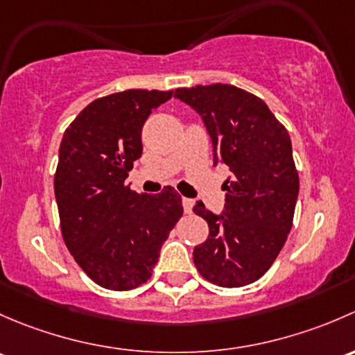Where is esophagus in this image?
<instances>
[{
	"label": "esophagus",
	"mask_w": 355,
	"mask_h": 355,
	"mask_svg": "<svg viewBox=\"0 0 355 355\" xmlns=\"http://www.w3.org/2000/svg\"><path fill=\"white\" fill-rule=\"evenodd\" d=\"M182 208H184L186 214H191V210H193V200H191V198H182Z\"/></svg>",
	"instance_id": "esophagus-1"
}]
</instances>
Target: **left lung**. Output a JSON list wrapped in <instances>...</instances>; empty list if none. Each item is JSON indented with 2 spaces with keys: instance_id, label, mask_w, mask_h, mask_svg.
Returning <instances> with one entry per match:
<instances>
[{
  "instance_id": "8db88e82",
  "label": "left lung",
  "mask_w": 355,
  "mask_h": 355,
  "mask_svg": "<svg viewBox=\"0 0 355 355\" xmlns=\"http://www.w3.org/2000/svg\"><path fill=\"white\" fill-rule=\"evenodd\" d=\"M174 97L202 116L214 164H225L220 215L196 202L208 239L193 251L200 275L220 287L258 280L279 257L291 232L299 176L287 130L261 98L225 83L178 89Z\"/></svg>"
}]
</instances>
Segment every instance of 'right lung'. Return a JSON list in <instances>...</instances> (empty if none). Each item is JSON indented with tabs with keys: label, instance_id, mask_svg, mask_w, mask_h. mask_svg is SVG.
<instances>
[{
	"label": "right lung",
	"instance_id": "1",
	"mask_svg": "<svg viewBox=\"0 0 355 355\" xmlns=\"http://www.w3.org/2000/svg\"><path fill=\"white\" fill-rule=\"evenodd\" d=\"M173 90L131 89L90 102L60 145L54 195L61 234L80 268L111 291L147 282L160 248L182 215L171 186L138 195L124 184L141 157V128Z\"/></svg>",
	"mask_w": 355,
	"mask_h": 355
}]
</instances>
